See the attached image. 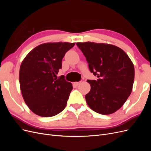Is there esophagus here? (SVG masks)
Wrapping results in <instances>:
<instances>
[{"mask_svg":"<svg viewBox=\"0 0 151 151\" xmlns=\"http://www.w3.org/2000/svg\"><path fill=\"white\" fill-rule=\"evenodd\" d=\"M81 83V81H79V82H75V83H74V84L76 86H78Z\"/></svg>","mask_w":151,"mask_h":151,"instance_id":"1","label":"esophagus"}]
</instances>
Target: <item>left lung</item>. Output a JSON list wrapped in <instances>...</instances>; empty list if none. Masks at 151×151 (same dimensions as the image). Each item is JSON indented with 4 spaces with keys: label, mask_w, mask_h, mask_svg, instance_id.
I'll return each instance as SVG.
<instances>
[{
    "label": "left lung",
    "mask_w": 151,
    "mask_h": 151,
    "mask_svg": "<svg viewBox=\"0 0 151 151\" xmlns=\"http://www.w3.org/2000/svg\"><path fill=\"white\" fill-rule=\"evenodd\" d=\"M86 57L91 72L98 80H88L89 93L85 96L89 108L101 115L116 111L125 103L133 87V63L115 45L94 42L77 43Z\"/></svg>",
    "instance_id": "left-lung-1"
}]
</instances>
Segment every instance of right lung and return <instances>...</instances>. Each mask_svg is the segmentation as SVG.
I'll use <instances>...</instances> for the list:
<instances>
[{
	"instance_id": "add662e5",
	"label": "right lung",
	"mask_w": 151,
	"mask_h": 151,
	"mask_svg": "<svg viewBox=\"0 0 151 151\" xmlns=\"http://www.w3.org/2000/svg\"><path fill=\"white\" fill-rule=\"evenodd\" d=\"M75 43H47L27 55L19 70V84L26 104L36 115L50 117L63 110L73 89L64 76L57 78L62 60Z\"/></svg>"
}]
</instances>
